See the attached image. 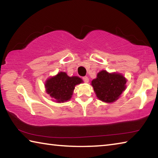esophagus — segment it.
Returning <instances> with one entry per match:
<instances>
[{
    "label": "esophagus",
    "instance_id": "esophagus-1",
    "mask_svg": "<svg viewBox=\"0 0 158 158\" xmlns=\"http://www.w3.org/2000/svg\"><path fill=\"white\" fill-rule=\"evenodd\" d=\"M83 81H84L85 83H88L89 81V79L87 77H83Z\"/></svg>",
    "mask_w": 158,
    "mask_h": 158
}]
</instances>
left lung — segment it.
<instances>
[{"label": "left lung", "instance_id": "8db88e82", "mask_svg": "<svg viewBox=\"0 0 158 158\" xmlns=\"http://www.w3.org/2000/svg\"><path fill=\"white\" fill-rule=\"evenodd\" d=\"M126 79L121 74H109L102 70L98 74L97 78L91 82L94 91L99 100L105 102H113L120 97L125 89Z\"/></svg>", "mask_w": 158, "mask_h": 158}]
</instances>
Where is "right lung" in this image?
I'll use <instances>...</instances> for the list:
<instances>
[{
	"instance_id": "1",
	"label": "right lung",
	"mask_w": 158,
	"mask_h": 158,
	"mask_svg": "<svg viewBox=\"0 0 158 158\" xmlns=\"http://www.w3.org/2000/svg\"><path fill=\"white\" fill-rule=\"evenodd\" d=\"M82 81L78 77H68L65 73L61 72L56 76L48 79L45 86L47 93L51 97L54 98L56 102H62L71 98L74 86Z\"/></svg>"
}]
</instances>
